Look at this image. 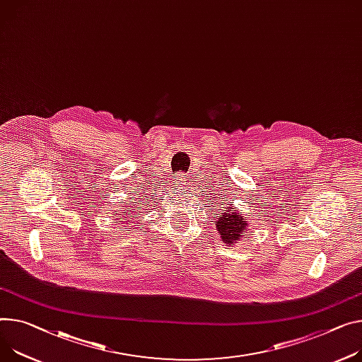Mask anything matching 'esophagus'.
Masks as SVG:
<instances>
[{
    "label": "esophagus",
    "mask_w": 362,
    "mask_h": 362,
    "mask_svg": "<svg viewBox=\"0 0 362 362\" xmlns=\"http://www.w3.org/2000/svg\"><path fill=\"white\" fill-rule=\"evenodd\" d=\"M175 181H177V184H184L185 178H184V175H178V177L175 178Z\"/></svg>",
    "instance_id": "obj_1"
}]
</instances>
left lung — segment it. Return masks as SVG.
Listing matches in <instances>:
<instances>
[{"mask_svg": "<svg viewBox=\"0 0 362 362\" xmlns=\"http://www.w3.org/2000/svg\"><path fill=\"white\" fill-rule=\"evenodd\" d=\"M218 218L216 220V228L220 235V238L223 239L225 243L233 245V242L239 240V238L243 236L245 228L247 226L245 217L235 211L232 206H229L223 213H220L217 216Z\"/></svg>", "mask_w": 362, "mask_h": 362, "instance_id": "1", "label": "left lung"}]
</instances>
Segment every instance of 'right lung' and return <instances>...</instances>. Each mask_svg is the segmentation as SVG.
Here are the masks:
<instances>
[{
	"mask_svg": "<svg viewBox=\"0 0 362 362\" xmlns=\"http://www.w3.org/2000/svg\"><path fill=\"white\" fill-rule=\"evenodd\" d=\"M130 216H132V214H130Z\"/></svg>",
	"mask_w": 362,
	"mask_h": 362,
	"instance_id": "right-lung-1",
	"label": "right lung"
}]
</instances>
